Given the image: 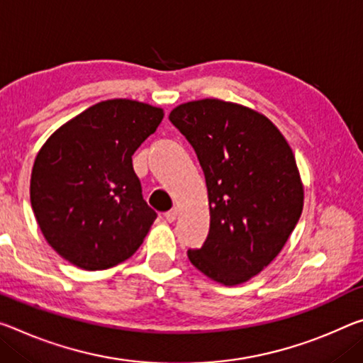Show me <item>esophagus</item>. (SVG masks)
<instances>
[{"label":"esophagus","instance_id":"34e87169","mask_svg":"<svg viewBox=\"0 0 363 363\" xmlns=\"http://www.w3.org/2000/svg\"><path fill=\"white\" fill-rule=\"evenodd\" d=\"M164 218H166V221H168V223H174L176 218H177V210L172 208L169 211H166L164 213Z\"/></svg>","mask_w":363,"mask_h":363}]
</instances>
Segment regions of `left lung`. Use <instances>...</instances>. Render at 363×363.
Here are the masks:
<instances>
[{
  "mask_svg": "<svg viewBox=\"0 0 363 363\" xmlns=\"http://www.w3.org/2000/svg\"><path fill=\"white\" fill-rule=\"evenodd\" d=\"M169 121L194 147L208 189L210 233L189 260L216 283H245L278 257L302 215L294 153L272 121L238 103H182Z\"/></svg>",
  "mask_w": 363,
  "mask_h": 363,
  "instance_id": "1",
  "label": "left lung"
}]
</instances>
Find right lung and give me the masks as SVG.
I'll return each instance as SVG.
<instances>
[{"label": "right lung", "mask_w": 363, "mask_h": 363, "mask_svg": "<svg viewBox=\"0 0 363 363\" xmlns=\"http://www.w3.org/2000/svg\"><path fill=\"white\" fill-rule=\"evenodd\" d=\"M161 108L114 99L67 121L37 153L30 203L47 242L95 272L128 260L157 213L142 197L132 155L163 119Z\"/></svg>", "instance_id": "1"}]
</instances>
